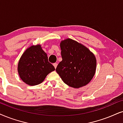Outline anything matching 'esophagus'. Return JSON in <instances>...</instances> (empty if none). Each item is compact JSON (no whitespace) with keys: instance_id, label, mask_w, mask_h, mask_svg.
Returning a JSON list of instances; mask_svg holds the SVG:
<instances>
[{"instance_id":"1","label":"esophagus","mask_w":123,"mask_h":123,"mask_svg":"<svg viewBox=\"0 0 123 123\" xmlns=\"http://www.w3.org/2000/svg\"><path fill=\"white\" fill-rule=\"evenodd\" d=\"M53 66H54V68H55V69H56V68H57V63H53Z\"/></svg>"}]
</instances>
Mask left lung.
Wrapping results in <instances>:
<instances>
[{"mask_svg": "<svg viewBox=\"0 0 123 123\" xmlns=\"http://www.w3.org/2000/svg\"><path fill=\"white\" fill-rule=\"evenodd\" d=\"M62 60L56 68L65 83L73 88L86 86L95 74L96 57L83 44L71 38L60 43Z\"/></svg>", "mask_w": 123, "mask_h": 123, "instance_id": "left-lung-1", "label": "left lung"}]
</instances>
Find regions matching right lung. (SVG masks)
I'll return each mask as SVG.
<instances>
[{"mask_svg": "<svg viewBox=\"0 0 123 123\" xmlns=\"http://www.w3.org/2000/svg\"><path fill=\"white\" fill-rule=\"evenodd\" d=\"M54 70L55 68L48 61L47 54L40 44L28 48L20 57L18 65L20 78L29 86L39 85Z\"/></svg>", "mask_w": 123, "mask_h": 123, "instance_id": "1", "label": "right lung"}]
</instances>
